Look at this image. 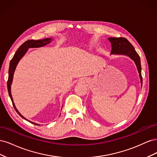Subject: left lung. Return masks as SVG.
Wrapping results in <instances>:
<instances>
[{
    "label": "left lung",
    "mask_w": 157,
    "mask_h": 157,
    "mask_svg": "<svg viewBox=\"0 0 157 157\" xmlns=\"http://www.w3.org/2000/svg\"><path fill=\"white\" fill-rule=\"evenodd\" d=\"M109 40L111 42L112 50L111 54H124L129 56L131 59L134 61V62L137 66V70L140 74V77L141 79V83L142 85L143 78L141 76V66L140 58L137 53L134 47L124 37H111L109 38Z\"/></svg>",
    "instance_id": "1"
}]
</instances>
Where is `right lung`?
<instances>
[{
  "mask_svg": "<svg viewBox=\"0 0 157 157\" xmlns=\"http://www.w3.org/2000/svg\"><path fill=\"white\" fill-rule=\"evenodd\" d=\"M51 39L50 38H46V39H42V40H29L25 41L24 43L22 44L20 48H19L17 51L16 52L15 54H14L13 57L12 58V59L10 60V66H9V70H8V79L7 81V88H8V94L9 96H10L13 106L15 109V110L16 111V112L18 113V115H20L21 117H22L23 118H24L25 120H27L25 117H23L21 114L19 113V111L17 110V109L14 105L13 101V99L12 97V94H11V84L12 82V79H13V73L14 71L16 69V67L17 66V64L18 63L19 61L20 60V59L22 58V57L25 55V54L26 53V52L27 51L28 48H39V47H41L45 46L46 44L50 43L51 42ZM27 121H29L28 120H27ZM32 124H34L35 125H39L35 124L34 122H32L31 121H29Z\"/></svg>",
  "mask_w": 157,
  "mask_h": 157,
  "instance_id": "obj_1",
  "label": "right lung"
}]
</instances>
